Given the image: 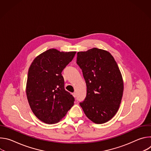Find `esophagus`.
<instances>
[{"instance_id":"34e87169","label":"esophagus","mask_w":151,"mask_h":151,"mask_svg":"<svg viewBox=\"0 0 151 151\" xmlns=\"http://www.w3.org/2000/svg\"><path fill=\"white\" fill-rule=\"evenodd\" d=\"M72 95H73V96L74 97H76V94L75 92L73 93H72Z\"/></svg>"}]
</instances>
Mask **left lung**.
Segmentation results:
<instances>
[{
  "instance_id": "8db88e82",
  "label": "left lung",
  "mask_w": 151,
  "mask_h": 151,
  "mask_svg": "<svg viewBox=\"0 0 151 151\" xmlns=\"http://www.w3.org/2000/svg\"><path fill=\"white\" fill-rule=\"evenodd\" d=\"M77 64L87 85V96L80 103L83 111L96 124L109 121L119 109L124 91L116 61L109 51L93 48L78 52Z\"/></svg>"
}]
</instances>
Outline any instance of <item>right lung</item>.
Wrapping results in <instances>:
<instances>
[{
  "mask_svg": "<svg viewBox=\"0 0 151 151\" xmlns=\"http://www.w3.org/2000/svg\"><path fill=\"white\" fill-rule=\"evenodd\" d=\"M76 52L50 49L37 55L29 69L27 100L34 115L44 123L58 122L74 104V97L64 89L61 72Z\"/></svg>",
  "mask_w": 151,
  "mask_h": 151,
  "instance_id": "obj_1",
  "label": "right lung"
}]
</instances>
